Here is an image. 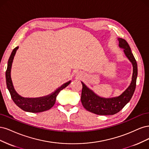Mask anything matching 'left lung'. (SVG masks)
<instances>
[{"label":"left lung","mask_w":149,"mask_h":149,"mask_svg":"<svg viewBox=\"0 0 149 149\" xmlns=\"http://www.w3.org/2000/svg\"><path fill=\"white\" fill-rule=\"evenodd\" d=\"M119 46L123 49L124 54L132 65L133 72L131 82L124 92L118 97L103 98L95 94L82 81L81 102L87 111L98 115H113L118 113L131 100L136 87L137 77V64L127 41L118 38Z\"/></svg>","instance_id":"left-lung-1"}]
</instances>
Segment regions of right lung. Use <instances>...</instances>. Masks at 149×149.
Here are the masks:
<instances>
[{
  "label": "right lung",
  "instance_id": "1",
  "mask_svg": "<svg viewBox=\"0 0 149 149\" xmlns=\"http://www.w3.org/2000/svg\"><path fill=\"white\" fill-rule=\"evenodd\" d=\"M18 49V46L16 47L12 51L11 55L9 57L7 64V69L6 72V84L7 87L10 93L11 97L17 106L23 109V111L31 113H40L49 109L55 104L56 100L57 95L59 94L60 91L65 88L67 86H68L70 80L68 81L63 85H62L60 87L56 89L54 92L52 93L45 96V97H38V98H24L18 95L13 87L12 81L11 79V69L12 65V62L15 56L16 52Z\"/></svg>",
  "mask_w": 149,
  "mask_h": 149
}]
</instances>
